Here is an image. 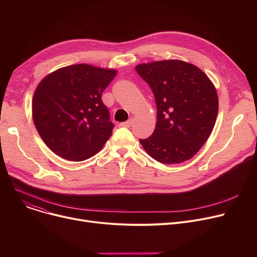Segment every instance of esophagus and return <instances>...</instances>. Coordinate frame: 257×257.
<instances>
[{
	"instance_id": "esophagus-1",
	"label": "esophagus",
	"mask_w": 257,
	"mask_h": 257,
	"mask_svg": "<svg viewBox=\"0 0 257 257\" xmlns=\"http://www.w3.org/2000/svg\"><path fill=\"white\" fill-rule=\"evenodd\" d=\"M132 123H133V119H129V120H127V121H124V123H120L119 124V126L120 127H126V128H129L131 125H132Z\"/></svg>"
}]
</instances>
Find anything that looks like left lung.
Instances as JSON below:
<instances>
[{"instance_id":"obj_1","label":"left lung","mask_w":257,"mask_h":257,"mask_svg":"<svg viewBox=\"0 0 257 257\" xmlns=\"http://www.w3.org/2000/svg\"><path fill=\"white\" fill-rule=\"evenodd\" d=\"M150 85L157 106L152 136L140 140L145 151L165 165L191 159L208 140L219 110L213 83L198 66L171 59L136 66Z\"/></svg>"}]
</instances>
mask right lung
<instances>
[{
  "label": "right lung",
  "instance_id": "right-lung-1",
  "mask_svg": "<svg viewBox=\"0 0 257 257\" xmlns=\"http://www.w3.org/2000/svg\"><path fill=\"white\" fill-rule=\"evenodd\" d=\"M116 73L81 63L61 67L40 81L32 101L33 121L56 155L82 161L109 140L114 125L101 97Z\"/></svg>",
  "mask_w": 257,
  "mask_h": 257
}]
</instances>
